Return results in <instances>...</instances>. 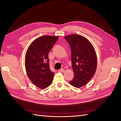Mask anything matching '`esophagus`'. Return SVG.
<instances>
[{
    "label": "esophagus",
    "instance_id": "esophagus-1",
    "mask_svg": "<svg viewBox=\"0 0 121 121\" xmlns=\"http://www.w3.org/2000/svg\"><path fill=\"white\" fill-rule=\"evenodd\" d=\"M64 71H65V70L64 69H59L58 70V71L59 72H64Z\"/></svg>",
    "mask_w": 121,
    "mask_h": 121
}]
</instances>
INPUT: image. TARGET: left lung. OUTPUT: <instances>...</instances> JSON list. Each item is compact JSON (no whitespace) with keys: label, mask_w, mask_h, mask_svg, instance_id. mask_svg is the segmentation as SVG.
Here are the masks:
<instances>
[{"label":"left lung","mask_w":121,"mask_h":121,"mask_svg":"<svg viewBox=\"0 0 121 121\" xmlns=\"http://www.w3.org/2000/svg\"><path fill=\"white\" fill-rule=\"evenodd\" d=\"M70 47L74 76L69 83L76 88L86 85L94 75L97 58L93 46L86 38L73 34L64 37Z\"/></svg>","instance_id":"8db88e82"}]
</instances>
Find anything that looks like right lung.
<instances>
[{"label":"right lung","mask_w":121,"mask_h":121,"mask_svg":"<svg viewBox=\"0 0 121 121\" xmlns=\"http://www.w3.org/2000/svg\"><path fill=\"white\" fill-rule=\"evenodd\" d=\"M58 38L57 36H42L34 41L27 50L26 73L32 82L41 89L48 87L52 83L55 73L50 70L48 54Z\"/></svg>","instance_id":"obj_1"}]
</instances>
